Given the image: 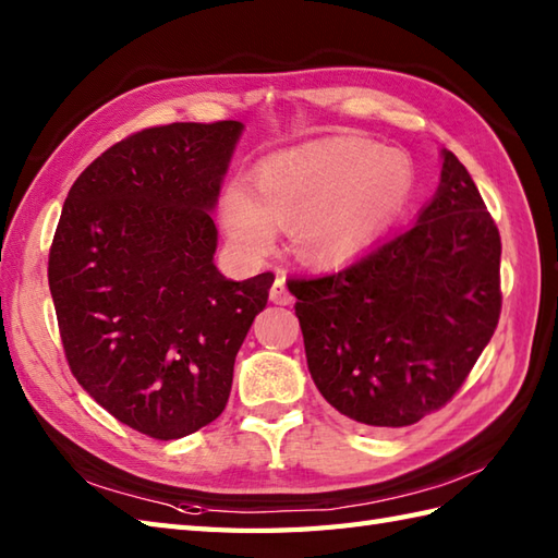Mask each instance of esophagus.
I'll return each mask as SVG.
<instances>
[{"label":"esophagus","instance_id":"34e87169","mask_svg":"<svg viewBox=\"0 0 558 558\" xmlns=\"http://www.w3.org/2000/svg\"><path fill=\"white\" fill-rule=\"evenodd\" d=\"M270 302L272 304H292V294L288 292V286H286V278L282 276H278L276 278V282H272V288H270Z\"/></svg>","mask_w":558,"mask_h":558}]
</instances>
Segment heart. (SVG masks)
<instances>
[{"label": "heart", "mask_w": 558, "mask_h": 558, "mask_svg": "<svg viewBox=\"0 0 558 558\" xmlns=\"http://www.w3.org/2000/svg\"><path fill=\"white\" fill-rule=\"evenodd\" d=\"M412 192L414 165L402 150L328 138L258 165L252 186L230 184L220 218L246 254H266L278 228H292V248L304 264L336 266L381 234Z\"/></svg>", "instance_id": "obj_1"}]
</instances>
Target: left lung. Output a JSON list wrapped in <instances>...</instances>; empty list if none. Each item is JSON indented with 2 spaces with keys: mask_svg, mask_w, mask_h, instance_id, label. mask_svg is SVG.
<instances>
[{
  "mask_svg": "<svg viewBox=\"0 0 558 558\" xmlns=\"http://www.w3.org/2000/svg\"><path fill=\"white\" fill-rule=\"evenodd\" d=\"M501 236L453 153L410 230L350 266L290 278L322 396L372 429L417 424L465 384L501 316Z\"/></svg>",
  "mask_w": 558,
  "mask_h": 558,
  "instance_id": "obj_1",
  "label": "left lung"
}]
</instances>
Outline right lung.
Returning a JSON list of instances; mask_svg holds the SVG:
<instances>
[{"label": "right lung", "instance_id": "obj_1", "mask_svg": "<svg viewBox=\"0 0 558 558\" xmlns=\"http://www.w3.org/2000/svg\"><path fill=\"white\" fill-rule=\"evenodd\" d=\"M242 124L141 129L69 189L47 280L71 374L158 441L228 405L234 357L276 276L228 280L210 218Z\"/></svg>", "mask_w": 558, "mask_h": 558}]
</instances>
